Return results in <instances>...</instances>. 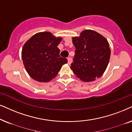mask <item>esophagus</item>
I'll return each instance as SVG.
<instances>
[{
	"label": "esophagus",
	"instance_id": "1",
	"mask_svg": "<svg viewBox=\"0 0 132 132\" xmlns=\"http://www.w3.org/2000/svg\"><path fill=\"white\" fill-rule=\"evenodd\" d=\"M72 62V59L71 57L68 58V63L69 64H71Z\"/></svg>",
	"mask_w": 132,
	"mask_h": 132
}]
</instances>
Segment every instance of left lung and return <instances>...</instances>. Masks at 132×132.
I'll return each mask as SVG.
<instances>
[{"instance_id":"obj_1","label":"left lung","mask_w":132,"mask_h":132,"mask_svg":"<svg viewBox=\"0 0 132 132\" xmlns=\"http://www.w3.org/2000/svg\"><path fill=\"white\" fill-rule=\"evenodd\" d=\"M75 47L71 69L84 82L100 78L106 71L110 57L109 44L106 38L93 30H84L80 37L72 38Z\"/></svg>"}]
</instances>
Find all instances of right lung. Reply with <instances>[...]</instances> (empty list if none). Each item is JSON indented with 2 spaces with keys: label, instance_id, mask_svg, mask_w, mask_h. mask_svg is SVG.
<instances>
[{
  "label": "right lung",
  "instance_id": "add662e5",
  "mask_svg": "<svg viewBox=\"0 0 132 132\" xmlns=\"http://www.w3.org/2000/svg\"><path fill=\"white\" fill-rule=\"evenodd\" d=\"M62 40L50 32L34 34L24 43L22 58L25 69L34 80L48 82L55 78L68 60L60 56L57 46Z\"/></svg>",
  "mask_w": 132,
  "mask_h": 132
}]
</instances>
